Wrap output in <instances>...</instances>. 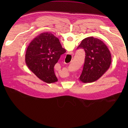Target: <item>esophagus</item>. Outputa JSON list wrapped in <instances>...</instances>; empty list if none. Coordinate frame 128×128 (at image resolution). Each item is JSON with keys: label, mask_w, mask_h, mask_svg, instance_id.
<instances>
[{"label": "esophagus", "mask_w": 128, "mask_h": 128, "mask_svg": "<svg viewBox=\"0 0 128 128\" xmlns=\"http://www.w3.org/2000/svg\"><path fill=\"white\" fill-rule=\"evenodd\" d=\"M72 54H73V53H72Z\"/></svg>", "instance_id": "obj_1"}]
</instances>
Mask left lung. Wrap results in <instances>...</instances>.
<instances>
[{
	"mask_svg": "<svg viewBox=\"0 0 128 128\" xmlns=\"http://www.w3.org/2000/svg\"><path fill=\"white\" fill-rule=\"evenodd\" d=\"M78 48L85 50V58L79 78L84 83H91L100 78L110 68L112 56L110 51L102 40L93 37L84 39Z\"/></svg>",
	"mask_w": 128,
	"mask_h": 128,
	"instance_id": "1",
	"label": "left lung"
}]
</instances>
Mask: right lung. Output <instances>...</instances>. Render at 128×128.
<instances>
[{"mask_svg": "<svg viewBox=\"0 0 128 128\" xmlns=\"http://www.w3.org/2000/svg\"><path fill=\"white\" fill-rule=\"evenodd\" d=\"M66 52L58 38L50 32L42 33L32 40L27 48L25 62L40 79L50 84L58 81L54 67L62 54Z\"/></svg>", "mask_w": 128, "mask_h": 128, "instance_id": "right-lung-1", "label": "right lung"}]
</instances>
